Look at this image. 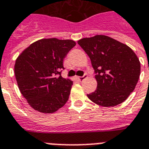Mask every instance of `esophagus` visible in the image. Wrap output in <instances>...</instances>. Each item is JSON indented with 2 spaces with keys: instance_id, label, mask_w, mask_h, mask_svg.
Here are the masks:
<instances>
[{
  "instance_id": "34e87169",
  "label": "esophagus",
  "mask_w": 149,
  "mask_h": 149,
  "mask_svg": "<svg viewBox=\"0 0 149 149\" xmlns=\"http://www.w3.org/2000/svg\"><path fill=\"white\" fill-rule=\"evenodd\" d=\"M87 76H88V75L86 74V73H84V76H79V77H78V79L79 80V81H82L84 79H85V78H87Z\"/></svg>"
}]
</instances>
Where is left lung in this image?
I'll return each mask as SVG.
<instances>
[{"label":"left lung","instance_id":"obj_1","mask_svg":"<svg viewBox=\"0 0 149 149\" xmlns=\"http://www.w3.org/2000/svg\"><path fill=\"white\" fill-rule=\"evenodd\" d=\"M89 56L96 73L97 88L87 94L100 106L113 107L132 93L140 75V62L126 45L103 35L78 41Z\"/></svg>","mask_w":149,"mask_h":149}]
</instances>
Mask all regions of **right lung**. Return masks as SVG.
<instances>
[{"instance_id":"obj_1","label":"right lung","mask_w":149,"mask_h":149,"mask_svg":"<svg viewBox=\"0 0 149 149\" xmlns=\"http://www.w3.org/2000/svg\"><path fill=\"white\" fill-rule=\"evenodd\" d=\"M76 45L73 40L45 38L18 56L15 75L21 94L36 111L54 113L69 99L73 81L61 76L63 60Z\"/></svg>"}]
</instances>
